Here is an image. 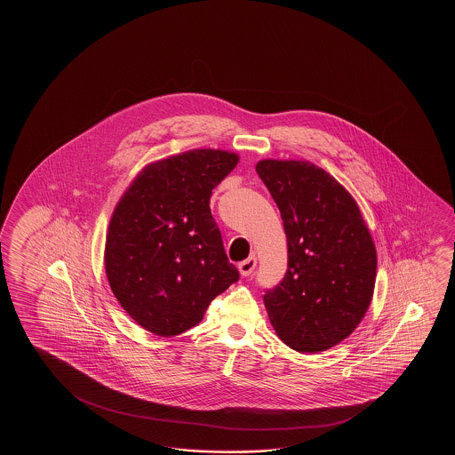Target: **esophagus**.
<instances>
[{
	"mask_svg": "<svg viewBox=\"0 0 455 455\" xmlns=\"http://www.w3.org/2000/svg\"><path fill=\"white\" fill-rule=\"evenodd\" d=\"M255 267H257V257L251 255L247 260L239 263V271H241L242 276H249L251 271L255 270Z\"/></svg>",
	"mask_w": 455,
	"mask_h": 455,
	"instance_id": "1",
	"label": "esophagus"
}]
</instances>
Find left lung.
<instances>
[{
  "instance_id": "1",
  "label": "left lung",
  "mask_w": 455,
  "mask_h": 455,
  "mask_svg": "<svg viewBox=\"0 0 455 455\" xmlns=\"http://www.w3.org/2000/svg\"><path fill=\"white\" fill-rule=\"evenodd\" d=\"M288 239V271L263 296L271 325L290 348L325 351L361 323L374 294L378 253L356 200L309 161L261 159Z\"/></svg>"
}]
</instances>
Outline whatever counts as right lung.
Listing matches in <instances>:
<instances>
[{"mask_svg":"<svg viewBox=\"0 0 455 455\" xmlns=\"http://www.w3.org/2000/svg\"><path fill=\"white\" fill-rule=\"evenodd\" d=\"M239 163L223 149H192L145 165L118 200L104 265L120 306L157 337L198 325L210 302L239 280L210 198Z\"/></svg>","mask_w":455,"mask_h":455,"instance_id":"right-lung-1","label":"right lung"}]
</instances>
